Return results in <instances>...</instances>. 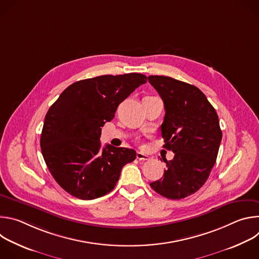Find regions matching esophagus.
<instances>
[{
	"mask_svg": "<svg viewBox=\"0 0 259 259\" xmlns=\"http://www.w3.org/2000/svg\"><path fill=\"white\" fill-rule=\"evenodd\" d=\"M136 158H137L138 160H143V161H146V160H149V159H150V157H149V156L145 155V154H143V153H141V152H137V154H136Z\"/></svg>",
	"mask_w": 259,
	"mask_h": 259,
	"instance_id": "34e87169",
	"label": "esophagus"
}]
</instances>
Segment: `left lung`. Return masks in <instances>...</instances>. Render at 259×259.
Here are the masks:
<instances>
[{
    "label": "left lung",
    "instance_id": "8db88e82",
    "mask_svg": "<svg viewBox=\"0 0 259 259\" xmlns=\"http://www.w3.org/2000/svg\"><path fill=\"white\" fill-rule=\"evenodd\" d=\"M147 80L163 99L164 147L174 153L173 160H163V177L150 186L167 199H183L203 187L215 164L223 138L218 116L196 86L165 76Z\"/></svg>",
    "mask_w": 259,
    "mask_h": 259
}]
</instances>
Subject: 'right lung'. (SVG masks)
Instances as JSON below:
<instances>
[{"label": "right lung", "mask_w": 259, "mask_h": 259, "mask_svg": "<svg viewBox=\"0 0 259 259\" xmlns=\"http://www.w3.org/2000/svg\"><path fill=\"white\" fill-rule=\"evenodd\" d=\"M146 83L141 73L104 75L68 86L50 106L41 134L45 163L59 186L81 200L112 192L122 168L136 152L107 144L101 150V127L119 104Z\"/></svg>", "instance_id": "right-lung-1"}]
</instances>
